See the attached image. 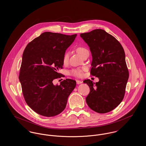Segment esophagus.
<instances>
[{
    "label": "esophagus",
    "instance_id": "obj_1",
    "mask_svg": "<svg viewBox=\"0 0 146 146\" xmlns=\"http://www.w3.org/2000/svg\"><path fill=\"white\" fill-rule=\"evenodd\" d=\"M76 84H82V83H83L82 81H80V80H76Z\"/></svg>",
    "mask_w": 146,
    "mask_h": 146
}]
</instances>
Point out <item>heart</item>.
Returning <instances> with one entry per match:
<instances>
[{
  "label": "heart",
  "mask_w": 146,
  "mask_h": 146,
  "mask_svg": "<svg viewBox=\"0 0 146 146\" xmlns=\"http://www.w3.org/2000/svg\"><path fill=\"white\" fill-rule=\"evenodd\" d=\"M76 51L78 52V54L80 55H83L85 52L89 51L87 49L83 46H79L76 48ZM69 57H70V53L69 52H66L63 56L62 61L63 64H67L69 61ZM84 70V68L80 69L78 68L75 70H72L70 72V74L73 76H77V77H81L83 74V71Z\"/></svg>",
  "instance_id": "obj_1"
}]
</instances>
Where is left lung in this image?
I'll return each instance as SVG.
<instances>
[{
    "instance_id": "8db88e82",
    "label": "left lung",
    "mask_w": 146,
    "mask_h": 146,
    "mask_svg": "<svg viewBox=\"0 0 146 146\" xmlns=\"http://www.w3.org/2000/svg\"><path fill=\"white\" fill-rule=\"evenodd\" d=\"M80 35L92 54L91 75L99 79L96 83L90 79L84 81L90 88L86 102L96 112L108 113L121 103L125 95L129 73L124 50L118 40L103 29Z\"/></svg>"
}]
</instances>
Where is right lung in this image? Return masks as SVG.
<instances>
[{"instance_id": "right-lung-1", "label": "right lung", "mask_w": 146, "mask_h": 146, "mask_svg": "<svg viewBox=\"0 0 146 146\" xmlns=\"http://www.w3.org/2000/svg\"><path fill=\"white\" fill-rule=\"evenodd\" d=\"M76 36L46 32L29 42L23 51L19 74L22 94L28 106L41 115L61 113L76 86L70 79L53 84L63 76L57 70L62 68L63 55Z\"/></svg>"}]
</instances>
